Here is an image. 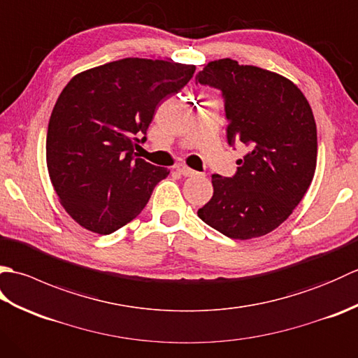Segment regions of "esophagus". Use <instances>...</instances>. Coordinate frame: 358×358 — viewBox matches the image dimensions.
Here are the masks:
<instances>
[{
    "label": "esophagus",
    "instance_id": "esophagus-1",
    "mask_svg": "<svg viewBox=\"0 0 358 358\" xmlns=\"http://www.w3.org/2000/svg\"><path fill=\"white\" fill-rule=\"evenodd\" d=\"M175 171H178L181 175H185V177H195V175H199V172H195L191 167H187L185 164H177L175 166Z\"/></svg>",
    "mask_w": 358,
    "mask_h": 358
}]
</instances>
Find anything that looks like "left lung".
<instances>
[{"label": "left lung", "instance_id": "8db88e82", "mask_svg": "<svg viewBox=\"0 0 358 358\" xmlns=\"http://www.w3.org/2000/svg\"><path fill=\"white\" fill-rule=\"evenodd\" d=\"M223 92L227 140L249 146L232 178L212 175L214 194L199 209L204 223L234 240L272 232L292 214L313 183L317 126L296 85L257 66L214 59L196 75Z\"/></svg>", "mask_w": 358, "mask_h": 358}]
</instances>
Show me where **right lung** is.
Wrapping results in <instances>:
<instances>
[{"instance_id": "right-lung-1", "label": "right lung", "mask_w": 358, "mask_h": 358, "mask_svg": "<svg viewBox=\"0 0 358 358\" xmlns=\"http://www.w3.org/2000/svg\"><path fill=\"white\" fill-rule=\"evenodd\" d=\"M194 72V64L123 58L67 83L49 120L45 163L73 222L108 235L146 206L169 171L135 157L136 136L146 134L157 106L185 87Z\"/></svg>"}]
</instances>
